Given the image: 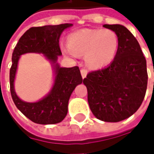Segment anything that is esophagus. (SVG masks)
I'll return each instance as SVG.
<instances>
[{
  "instance_id": "esophagus-1",
  "label": "esophagus",
  "mask_w": 154,
  "mask_h": 154,
  "mask_svg": "<svg viewBox=\"0 0 154 154\" xmlns=\"http://www.w3.org/2000/svg\"><path fill=\"white\" fill-rule=\"evenodd\" d=\"M80 73H81V76H82L83 79L86 78V74H87V69L86 68H81L80 69Z\"/></svg>"
}]
</instances>
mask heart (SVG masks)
<instances>
[{"instance_id":"obj_1","label":"heart","mask_w":154,"mask_h":154,"mask_svg":"<svg viewBox=\"0 0 154 154\" xmlns=\"http://www.w3.org/2000/svg\"><path fill=\"white\" fill-rule=\"evenodd\" d=\"M64 51L72 56L85 55L87 66L98 68L109 64L118 49V37L109 29H83L70 33Z\"/></svg>"}]
</instances>
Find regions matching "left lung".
I'll list each match as a JSON object with an SVG mask.
<instances>
[{"label":"left lung","instance_id":"obj_1","mask_svg":"<svg viewBox=\"0 0 154 154\" xmlns=\"http://www.w3.org/2000/svg\"><path fill=\"white\" fill-rule=\"evenodd\" d=\"M118 37V49L109 66L92 71L83 80L92 114L103 122H117L132 116L145 98L147 71L137 39L121 25H103Z\"/></svg>","mask_w":154,"mask_h":154}]
</instances>
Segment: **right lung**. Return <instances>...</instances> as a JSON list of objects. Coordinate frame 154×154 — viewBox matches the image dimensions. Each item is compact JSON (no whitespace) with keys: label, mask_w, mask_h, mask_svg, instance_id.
<instances>
[{"label":"right lung","mask_w":154,"mask_h":154,"mask_svg":"<svg viewBox=\"0 0 154 154\" xmlns=\"http://www.w3.org/2000/svg\"><path fill=\"white\" fill-rule=\"evenodd\" d=\"M72 24L32 27L24 33L15 46L10 68V92L15 105L24 115L38 124H55L62 122L68 113L69 98L77 85L82 83L79 67L60 68L56 63V79L50 94L36 103H26L17 98L14 92L13 81L17 61L22 54L36 52L44 54L54 63L62 55L59 39L64 29Z\"/></svg>","instance_id":"1"}]
</instances>
